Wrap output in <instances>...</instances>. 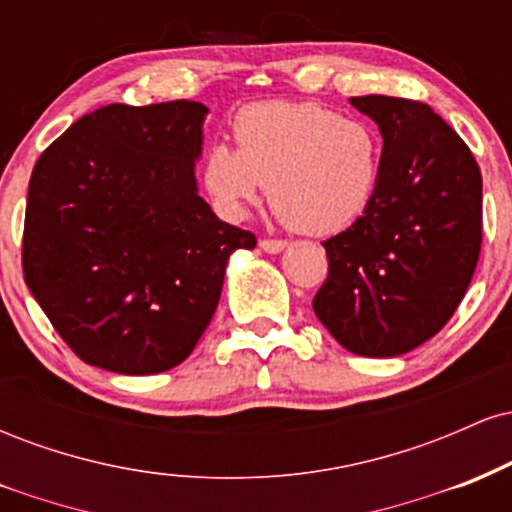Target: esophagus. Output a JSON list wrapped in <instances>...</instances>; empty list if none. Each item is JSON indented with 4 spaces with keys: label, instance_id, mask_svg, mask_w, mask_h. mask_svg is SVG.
I'll use <instances>...</instances> for the list:
<instances>
[{
    "label": "esophagus",
    "instance_id": "1",
    "mask_svg": "<svg viewBox=\"0 0 512 512\" xmlns=\"http://www.w3.org/2000/svg\"><path fill=\"white\" fill-rule=\"evenodd\" d=\"M260 248H262L264 252H269V255H276V252H281V250L286 248V243H284V240L264 238V240H260Z\"/></svg>",
    "mask_w": 512,
    "mask_h": 512
}]
</instances>
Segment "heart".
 <instances>
[{
    "label": "heart",
    "mask_w": 512,
    "mask_h": 512,
    "mask_svg": "<svg viewBox=\"0 0 512 512\" xmlns=\"http://www.w3.org/2000/svg\"><path fill=\"white\" fill-rule=\"evenodd\" d=\"M236 142L211 146L204 161V185L231 219H243L269 185L291 228L334 236L378 195L383 139L366 120L317 103H257L236 117Z\"/></svg>",
    "instance_id": "b5f03b06"
}]
</instances>
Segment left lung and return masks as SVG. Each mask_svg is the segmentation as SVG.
<instances>
[{
  "instance_id": "left-lung-1",
  "label": "left lung",
  "mask_w": 512,
  "mask_h": 512,
  "mask_svg": "<svg viewBox=\"0 0 512 512\" xmlns=\"http://www.w3.org/2000/svg\"><path fill=\"white\" fill-rule=\"evenodd\" d=\"M383 134V178L366 214L325 240L317 320L358 356L407 354L450 320L481 250V170L426 103L358 96Z\"/></svg>"
}]
</instances>
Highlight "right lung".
<instances>
[{
	"label": "right lung",
	"instance_id": "add662e5",
	"mask_svg": "<svg viewBox=\"0 0 512 512\" xmlns=\"http://www.w3.org/2000/svg\"><path fill=\"white\" fill-rule=\"evenodd\" d=\"M207 105L113 103L76 120L35 163L23 279L88 366L175 368L221 298L228 257L255 236L199 197Z\"/></svg>",
	"mask_w": 512,
	"mask_h": 512
}]
</instances>
